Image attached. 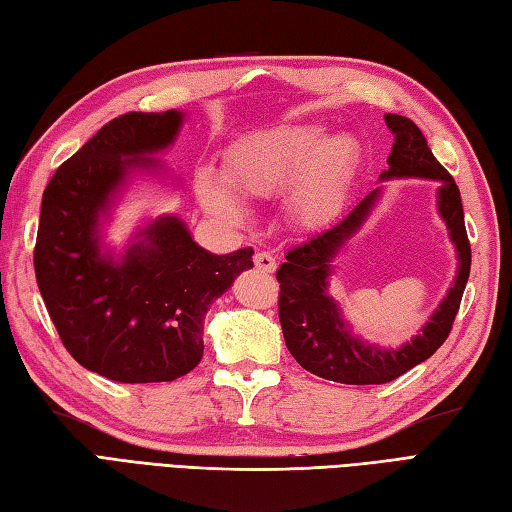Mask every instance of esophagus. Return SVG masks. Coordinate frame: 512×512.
<instances>
[{
  "label": "esophagus",
  "instance_id": "obj_1",
  "mask_svg": "<svg viewBox=\"0 0 512 512\" xmlns=\"http://www.w3.org/2000/svg\"><path fill=\"white\" fill-rule=\"evenodd\" d=\"M254 263H256V269L267 271V273H271L273 269H276V258H273L269 252H258L254 256Z\"/></svg>",
  "mask_w": 512,
  "mask_h": 512
}]
</instances>
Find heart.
<instances>
[{
	"label": "heart",
	"mask_w": 512,
	"mask_h": 512,
	"mask_svg": "<svg viewBox=\"0 0 512 512\" xmlns=\"http://www.w3.org/2000/svg\"><path fill=\"white\" fill-rule=\"evenodd\" d=\"M315 123H289L256 132L230 147L223 160V178L245 197H271L289 186L291 217L302 226H319L339 210L350 184L358 147L352 136L323 139ZM199 197L217 215L239 219L241 204L215 173L204 171L197 182Z\"/></svg>",
	"instance_id": "1"
}]
</instances>
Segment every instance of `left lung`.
<instances>
[{"mask_svg":"<svg viewBox=\"0 0 512 512\" xmlns=\"http://www.w3.org/2000/svg\"><path fill=\"white\" fill-rule=\"evenodd\" d=\"M384 121L393 134V147L386 158L389 171H384L382 178L415 176L441 182L439 210L456 243L460 267L450 293L413 343L400 350L382 352L347 334L339 308L328 295L332 256L363 226L373 202L378 199V191H371L363 202L354 206L350 215L334 223L332 228L315 234L302 245L291 247L286 252V263H282L276 273L280 282L278 315L286 347L306 371L341 384L391 382L439 350L452 332L471 267L463 202H460V191L450 171L434 158L426 136L408 117L384 115Z\"/></svg>","mask_w":512,"mask_h":512,"instance_id":"left-lung-1","label":"left lung"}]
</instances>
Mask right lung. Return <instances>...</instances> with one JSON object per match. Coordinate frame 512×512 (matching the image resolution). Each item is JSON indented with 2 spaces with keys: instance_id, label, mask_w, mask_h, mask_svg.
<instances>
[{
  "instance_id": "obj_1",
  "label": "right lung",
  "mask_w": 512,
  "mask_h": 512,
  "mask_svg": "<svg viewBox=\"0 0 512 512\" xmlns=\"http://www.w3.org/2000/svg\"><path fill=\"white\" fill-rule=\"evenodd\" d=\"M182 115L126 112L62 162L43 191L34 245V273L62 345L82 367L108 380L171 382L204 356V315L254 249L215 256L199 247L184 223L156 219L121 263L99 254L97 219L128 167L165 149ZM132 155V159H126Z\"/></svg>"
}]
</instances>
